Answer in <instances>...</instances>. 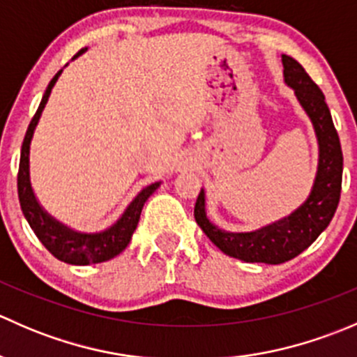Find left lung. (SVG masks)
<instances>
[{
  "label": "left lung",
  "mask_w": 357,
  "mask_h": 357,
  "mask_svg": "<svg viewBox=\"0 0 357 357\" xmlns=\"http://www.w3.org/2000/svg\"><path fill=\"white\" fill-rule=\"evenodd\" d=\"M282 62L285 82L311 119L319 145L318 172L307 200L287 218L250 233H229L212 225L205 214L204 190L195 204V221L202 231L226 255L245 262L282 264L297 257L330 225L340 200L344 157L325 95L297 60L282 55Z\"/></svg>",
  "instance_id": "8db88e82"
}]
</instances>
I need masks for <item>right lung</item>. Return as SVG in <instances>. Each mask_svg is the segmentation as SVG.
<instances>
[{"label": "right lung", "instance_id": "add662e5", "mask_svg": "<svg viewBox=\"0 0 357 357\" xmlns=\"http://www.w3.org/2000/svg\"><path fill=\"white\" fill-rule=\"evenodd\" d=\"M86 52L81 50L74 59ZM62 74L59 70L55 77L50 81L48 88H46L45 95H43L41 103H39L38 110H36L34 117H32L31 124H29L27 132L22 143V152H20V165H19V176H17V188H19V200L22 212L27 219L29 226L39 242L43 243L59 261L67 262V264L75 266H88V264H98V262H105L109 259L115 257L121 254L128 243L131 242V236L135 233L136 226H138L139 215H142V208L149 197L160 186V181L152 183L150 186L143 188L142 192L136 195V199L128 205L124 214L121 215L114 226L109 229L100 233H77L74 229L67 228L66 225L56 221L55 218L48 214L45 208L39 205L36 199L34 192L31 186V176H29V150H31V139L34 135V129L38 126L39 117H41L43 109H45L46 102L50 98L53 86H55L56 79Z\"/></svg>", "mask_w": 357, "mask_h": 357}]
</instances>
